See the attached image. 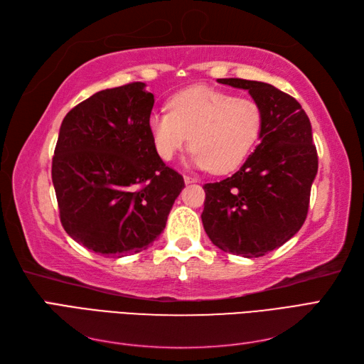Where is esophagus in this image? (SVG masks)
Wrapping results in <instances>:
<instances>
[{
	"label": "esophagus",
	"mask_w": 364,
	"mask_h": 364,
	"mask_svg": "<svg viewBox=\"0 0 364 364\" xmlns=\"http://www.w3.org/2000/svg\"><path fill=\"white\" fill-rule=\"evenodd\" d=\"M183 181H185V183H194V182H197V178H191V176H183Z\"/></svg>",
	"instance_id": "esophagus-1"
}]
</instances>
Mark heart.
<instances>
[{"mask_svg":"<svg viewBox=\"0 0 364 364\" xmlns=\"http://www.w3.org/2000/svg\"><path fill=\"white\" fill-rule=\"evenodd\" d=\"M168 107L149 117L153 146L165 162L178 156L191 136L196 167L228 173L241 165L258 141L262 114L252 98L197 85L174 94Z\"/></svg>","mask_w":364,"mask_h":364,"instance_id":"1","label":"heart"}]
</instances>
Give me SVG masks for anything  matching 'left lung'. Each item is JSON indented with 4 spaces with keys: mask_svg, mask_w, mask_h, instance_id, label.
I'll return each mask as SVG.
<instances>
[{
    "mask_svg": "<svg viewBox=\"0 0 364 364\" xmlns=\"http://www.w3.org/2000/svg\"><path fill=\"white\" fill-rule=\"evenodd\" d=\"M247 90L262 114L259 144L230 178L205 183L202 223L223 252L258 258L281 247L306 218L317 151L296 98L269 83L218 79Z\"/></svg>",
    "mask_w": 364,
    "mask_h": 364,
    "instance_id": "1",
    "label": "left lung"
}]
</instances>
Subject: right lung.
I'll return each mask as SVG.
<instances>
[{"mask_svg":"<svg viewBox=\"0 0 364 364\" xmlns=\"http://www.w3.org/2000/svg\"><path fill=\"white\" fill-rule=\"evenodd\" d=\"M153 105L146 83L134 82L95 92L62 121L51 165L60 223L103 257L146 250L185 186L153 146Z\"/></svg>","mask_w":364,"mask_h":364,"instance_id":"obj_1","label":"right lung"}]
</instances>
